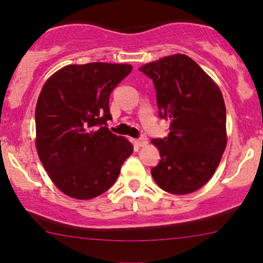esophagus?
Returning a JSON list of instances; mask_svg holds the SVG:
<instances>
[{
  "label": "esophagus",
  "mask_w": 263,
  "mask_h": 263,
  "mask_svg": "<svg viewBox=\"0 0 263 263\" xmlns=\"http://www.w3.org/2000/svg\"><path fill=\"white\" fill-rule=\"evenodd\" d=\"M135 142H136V145L137 146H145V145L147 144V137L146 136H141V137H139V139L137 140H135Z\"/></svg>",
  "instance_id": "obj_1"
}]
</instances>
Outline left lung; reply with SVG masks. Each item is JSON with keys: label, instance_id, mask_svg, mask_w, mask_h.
Wrapping results in <instances>:
<instances>
[{"label": "left lung", "instance_id": "8db88e82", "mask_svg": "<svg viewBox=\"0 0 263 263\" xmlns=\"http://www.w3.org/2000/svg\"><path fill=\"white\" fill-rule=\"evenodd\" d=\"M153 80L159 117L169 135L151 140L160 161L151 174L161 190L187 195L213 177L227 146V110L210 76L188 55L173 54L139 68Z\"/></svg>", "mask_w": 263, "mask_h": 263}]
</instances>
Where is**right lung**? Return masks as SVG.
Returning <instances> with one entry per match:
<instances>
[{"instance_id":"obj_1","label":"right lung","mask_w":263,"mask_h":263,"mask_svg":"<svg viewBox=\"0 0 263 263\" xmlns=\"http://www.w3.org/2000/svg\"><path fill=\"white\" fill-rule=\"evenodd\" d=\"M131 70L117 63L70 65L44 84L35 109L36 150L65 195L90 200L104 193L134 151L107 127L110 94Z\"/></svg>"}]
</instances>
